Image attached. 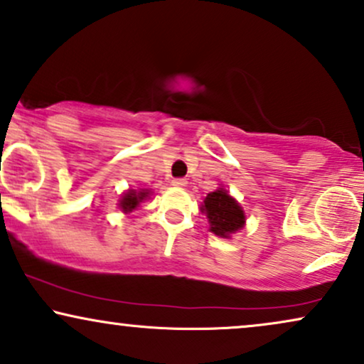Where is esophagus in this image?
I'll use <instances>...</instances> for the list:
<instances>
[{
    "label": "esophagus",
    "mask_w": 364,
    "mask_h": 364,
    "mask_svg": "<svg viewBox=\"0 0 364 364\" xmlns=\"http://www.w3.org/2000/svg\"><path fill=\"white\" fill-rule=\"evenodd\" d=\"M171 185L174 188H185L188 185V181H186V179H183V178H176V179H173Z\"/></svg>",
    "instance_id": "esophagus-1"
}]
</instances>
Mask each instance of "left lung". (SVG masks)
I'll use <instances>...</instances> for the list:
<instances>
[{"instance_id":"8db88e82","label":"left lung","mask_w":364,"mask_h":364,"mask_svg":"<svg viewBox=\"0 0 364 364\" xmlns=\"http://www.w3.org/2000/svg\"><path fill=\"white\" fill-rule=\"evenodd\" d=\"M200 210L208 220L210 232L222 238H232L233 233L240 232L247 223L245 211L223 186L208 193Z\"/></svg>"}]
</instances>
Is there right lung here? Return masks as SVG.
<instances>
[{"label":"right lung","instance_id":"right-lung-1","mask_svg":"<svg viewBox=\"0 0 364 364\" xmlns=\"http://www.w3.org/2000/svg\"><path fill=\"white\" fill-rule=\"evenodd\" d=\"M151 195H153V191L148 190V188H136V190L134 188H129L119 198V210L122 213H131V211L139 208L142 201L149 200Z\"/></svg>","mask_w":364,"mask_h":364}]
</instances>
